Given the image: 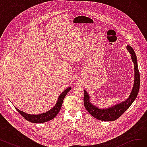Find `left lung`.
<instances>
[{
  "instance_id": "1",
  "label": "left lung",
  "mask_w": 147,
  "mask_h": 147,
  "mask_svg": "<svg viewBox=\"0 0 147 147\" xmlns=\"http://www.w3.org/2000/svg\"><path fill=\"white\" fill-rule=\"evenodd\" d=\"M126 48L130 54V57L134 63L135 68L134 86L129 98L127 99L119 104H116L111 107L108 108V109H101L95 105H94V104L90 102L89 94L86 90H84L83 102L85 109L92 116L99 120L110 121L117 120L129 109L138 95L140 86V75L138 67L137 58L136 54L132 47H130L129 45H127Z\"/></svg>"
}]
</instances>
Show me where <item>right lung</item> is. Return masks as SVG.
<instances>
[{"label":"right lung","instance_id":"right-lung-1","mask_svg":"<svg viewBox=\"0 0 147 147\" xmlns=\"http://www.w3.org/2000/svg\"><path fill=\"white\" fill-rule=\"evenodd\" d=\"M71 87H69L67 89H66L63 92H62L58 98V101L56 104L54 105V107L51 110L45 113H42L40 114H29L19 110L15 107V108L23 117L30 122L34 123L46 122L48 121L51 120L52 119H54V117H55L57 116V115L61 110V108L62 107V104H63L65 96H66L68 92L71 90Z\"/></svg>","mask_w":147,"mask_h":147}]
</instances>
